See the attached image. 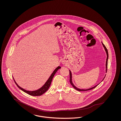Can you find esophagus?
<instances>
[{"label":"esophagus","mask_w":121,"mask_h":121,"mask_svg":"<svg viewBox=\"0 0 121 121\" xmlns=\"http://www.w3.org/2000/svg\"><path fill=\"white\" fill-rule=\"evenodd\" d=\"M62 63L63 64H65V62L64 61H62Z\"/></svg>","instance_id":"1"}]
</instances>
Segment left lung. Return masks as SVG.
Wrapping results in <instances>:
<instances>
[{
	"label": "left lung",
	"instance_id": "8db88e82",
	"mask_svg": "<svg viewBox=\"0 0 121 121\" xmlns=\"http://www.w3.org/2000/svg\"><path fill=\"white\" fill-rule=\"evenodd\" d=\"M102 45H103V48H104V49H105V51H106V55H107V58H106V72H107V63H108V57H109V56H108V51H107V49H106V47H105V46L104 45V44L103 43V42H102ZM69 71H70V84L73 87V88H74L75 89H76V90L77 91H88V90H91L92 89H94V88H95L96 87V86H97L98 85L100 84V83H99V84H98V85H96L95 86H94V87H91V88H89V89H79V88H77V87H76L74 84H73V82H72V73H71V71L69 70ZM106 76V75H105V77H104V78H103V80L101 81V82L103 80V79H104V78H105V77Z\"/></svg>",
	"mask_w": 121,
	"mask_h": 121
}]
</instances>
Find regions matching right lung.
I'll return each mask as SVG.
<instances>
[{"label":"right lung","instance_id":"obj_1","mask_svg":"<svg viewBox=\"0 0 121 121\" xmlns=\"http://www.w3.org/2000/svg\"><path fill=\"white\" fill-rule=\"evenodd\" d=\"M61 67L60 66H58L55 70H54V71L53 72V73H51V75L49 78L48 79V80L47 81V82H45V83L40 88H39V89L37 90L36 91H26V90L22 88L20 86H19L17 84V83H16V82L14 78L13 77L14 80L15 81V83L16 85H17V86L21 90H22V91H23L24 92L26 93V94H28L30 95L31 96H40L42 95H43L44 93H45L48 90V89L50 87V85L51 84V82L52 80V79L53 78V77L54 76L55 73H56V72L58 71V70L60 69Z\"/></svg>","mask_w":121,"mask_h":121}]
</instances>
